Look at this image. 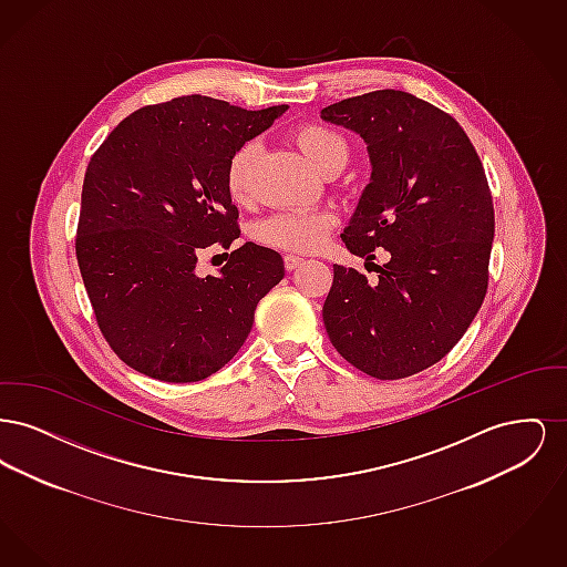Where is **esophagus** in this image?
<instances>
[{
    "label": "esophagus",
    "instance_id": "obj_1",
    "mask_svg": "<svg viewBox=\"0 0 567 567\" xmlns=\"http://www.w3.org/2000/svg\"><path fill=\"white\" fill-rule=\"evenodd\" d=\"M299 266H303V259L297 255H285V268L289 271L297 270Z\"/></svg>",
    "mask_w": 567,
    "mask_h": 567
}]
</instances>
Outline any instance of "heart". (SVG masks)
<instances>
[{
	"mask_svg": "<svg viewBox=\"0 0 567 567\" xmlns=\"http://www.w3.org/2000/svg\"><path fill=\"white\" fill-rule=\"evenodd\" d=\"M301 155L323 172L331 163H347L349 142L347 137L323 123H306L293 134ZM257 155L255 142H244L227 159L225 165V189L231 202L244 204L248 199V176ZM333 227V216L329 213L291 210L264 218L255 227V238L266 246L310 252L323 246Z\"/></svg>",
	"mask_w": 567,
	"mask_h": 567,
	"instance_id": "heart-1",
	"label": "heart"
}]
</instances>
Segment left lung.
<instances>
[{
	"mask_svg": "<svg viewBox=\"0 0 567 567\" xmlns=\"http://www.w3.org/2000/svg\"><path fill=\"white\" fill-rule=\"evenodd\" d=\"M321 116L359 135L372 165L342 240L365 261L389 252L374 282L333 266L327 336L370 377H412L457 344L485 299L495 215L483 163L451 114L404 91L349 97Z\"/></svg>",
	"mask_w": 567,
	"mask_h": 567,
	"instance_id": "1",
	"label": "left lung"
}]
</instances>
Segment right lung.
<instances>
[{"instance_id":"right-lung-1","label":"right lung","mask_w":567,"mask_h":567,"mask_svg":"<svg viewBox=\"0 0 567 567\" xmlns=\"http://www.w3.org/2000/svg\"><path fill=\"white\" fill-rule=\"evenodd\" d=\"M287 109L185 95L135 110L91 157L76 257L104 338L135 372L163 382L215 374L285 278L282 257L259 244L236 248L215 276H199L197 261L202 248L240 238L229 155Z\"/></svg>"}]
</instances>
